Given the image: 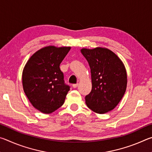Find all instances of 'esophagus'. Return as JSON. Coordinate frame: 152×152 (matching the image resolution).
Listing matches in <instances>:
<instances>
[{
	"mask_svg": "<svg viewBox=\"0 0 152 152\" xmlns=\"http://www.w3.org/2000/svg\"><path fill=\"white\" fill-rule=\"evenodd\" d=\"M72 86H73V88H76V87L78 86V84H72Z\"/></svg>",
	"mask_w": 152,
	"mask_h": 152,
	"instance_id": "34e87169",
	"label": "esophagus"
}]
</instances>
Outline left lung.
<instances>
[{
    "label": "left lung",
    "mask_w": 152,
    "mask_h": 152,
    "mask_svg": "<svg viewBox=\"0 0 152 152\" xmlns=\"http://www.w3.org/2000/svg\"><path fill=\"white\" fill-rule=\"evenodd\" d=\"M80 51L88 61L91 72L92 90L85 96L86 104L92 111L104 114L116 107L126 91L125 66L107 48H82Z\"/></svg>",
    "instance_id": "1"
}]
</instances>
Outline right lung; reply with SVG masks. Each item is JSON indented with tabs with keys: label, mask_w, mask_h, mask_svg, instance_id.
Segmentation results:
<instances>
[{
	"label": "right lung",
	"mask_w": 152,
	"mask_h": 152,
	"mask_svg": "<svg viewBox=\"0 0 152 152\" xmlns=\"http://www.w3.org/2000/svg\"><path fill=\"white\" fill-rule=\"evenodd\" d=\"M70 47L47 46L36 51L24 67L23 87L36 109L49 114L62 106L70 86L64 82L61 61Z\"/></svg>",
	"instance_id": "add662e5"
}]
</instances>
